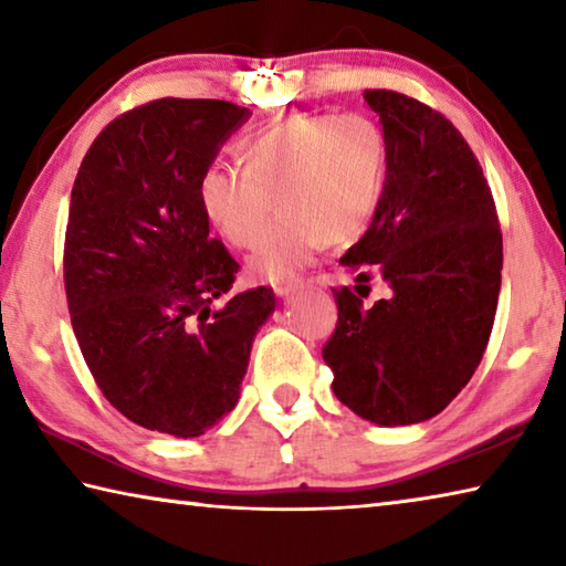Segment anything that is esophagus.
Returning a JSON list of instances; mask_svg holds the SVG:
<instances>
[{
	"label": "esophagus",
	"mask_w": 566,
	"mask_h": 566,
	"mask_svg": "<svg viewBox=\"0 0 566 566\" xmlns=\"http://www.w3.org/2000/svg\"><path fill=\"white\" fill-rule=\"evenodd\" d=\"M272 286H274L276 294L286 296L290 292H294L296 286H302V280H300V276H292V280H276V282H272Z\"/></svg>",
	"instance_id": "34e87169"
}]
</instances>
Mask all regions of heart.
<instances>
[{
	"instance_id": "obj_1",
	"label": "heart",
	"mask_w": 566,
	"mask_h": 566,
	"mask_svg": "<svg viewBox=\"0 0 566 566\" xmlns=\"http://www.w3.org/2000/svg\"><path fill=\"white\" fill-rule=\"evenodd\" d=\"M242 169L209 165L197 181L199 209L227 244H256L249 270L286 280L322 244H347L375 217L385 191L389 145L364 112H304L266 124L242 145Z\"/></svg>"
}]
</instances>
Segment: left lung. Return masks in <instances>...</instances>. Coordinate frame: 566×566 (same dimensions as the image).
I'll return each mask as SVG.
<instances>
[{
	"label": "left lung",
	"instance_id": "1",
	"mask_svg": "<svg viewBox=\"0 0 566 566\" xmlns=\"http://www.w3.org/2000/svg\"><path fill=\"white\" fill-rule=\"evenodd\" d=\"M364 99L387 134L389 167L375 219L339 264L357 286L379 274L391 294L367 306L349 286L332 290L339 317L322 357L354 415L417 424L482 361L502 286V229L479 159L444 114L391 90H364Z\"/></svg>",
	"mask_w": 566,
	"mask_h": 566
}]
</instances>
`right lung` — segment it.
I'll list each match as a JSON object with an SVG mask.
<instances>
[{"instance_id":"add662e5","label":"right lung","mask_w":566,"mask_h":566,"mask_svg":"<svg viewBox=\"0 0 566 566\" xmlns=\"http://www.w3.org/2000/svg\"><path fill=\"white\" fill-rule=\"evenodd\" d=\"M249 117L224 99H155L119 114L82 159L64 234V292L94 381L134 424L199 437L234 409L272 286L232 294L239 262L197 181Z\"/></svg>"}]
</instances>
